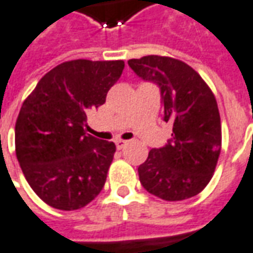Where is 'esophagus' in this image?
Wrapping results in <instances>:
<instances>
[{
	"mask_svg": "<svg viewBox=\"0 0 253 253\" xmlns=\"http://www.w3.org/2000/svg\"><path fill=\"white\" fill-rule=\"evenodd\" d=\"M126 144H128V140H123V139H118V140H116V147L118 150H123Z\"/></svg>",
	"mask_w": 253,
	"mask_h": 253,
	"instance_id": "34e87169",
	"label": "esophagus"
}]
</instances>
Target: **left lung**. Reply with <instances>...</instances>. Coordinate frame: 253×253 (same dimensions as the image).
<instances>
[{"label": "left lung", "mask_w": 253, "mask_h": 253, "mask_svg": "<svg viewBox=\"0 0 253 253\" xmlns=\"http://www.w3.org/2000/svg\"><path fill=\"white\" fill-rule=\"evenodd\" d=\"M128 64L137 77L160 88L163 120L173 125L168 143L150 150L139 165L142 186L165 201L197 196L212 179L220 154L216 99L200 74L182 60L150 55L130 59Z\"/></svg>", "instance_id": "1"}]
</instances>
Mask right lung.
Returning <instances> with one entry per match:
<instances>
[{
	"label": "right lung",
	"mask_w": 253,
	"mask_h": 253,
	"mask_svg": "<svg viewBox=\"0 0 253 253\" xmlns=\"http://www.w3.org/2000/svg\"><path fill=\"white\" fill-rule=\"evenodd\" d=\"M124 66V60L64 62L23 102L15 126L17 161L34 193L56 210H80L103 189L116 144L86 135L84 126Z\"/></svg>",
	"instance_id": "obj_1"
}]
</instances>
